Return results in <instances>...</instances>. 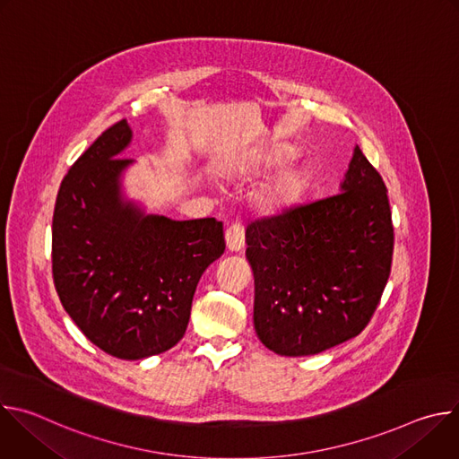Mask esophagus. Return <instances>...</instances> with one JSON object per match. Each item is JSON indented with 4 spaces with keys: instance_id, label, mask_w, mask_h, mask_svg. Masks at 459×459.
<instances>
[{
    "instance_id": "34e87169",
    "label": "esophagus",
    "mask_w": 459,
    "mask_h": 459,
    "mask_svg": "<svg viewBox=\"0 0 459 459\" xmlns=\"http://www.w3.org/2000/svg\"><path fill=\"white\" fill-rule=\"evenodd\" d=\"M225 241H227V248L230 252L241 250L245 247V229L239 223L230 225L225 232Z\"/></svg>"
}]
</instances>
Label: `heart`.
<instances>
[{
  "instance_id": "b5f03b06",
  "label": "heart",
  "mask_w": 459,
  "mask_h": 459,
  "mask_svg": "<svg viewBox=\"0 0 459 459\" xmlns=\"http://www.w3.org/2000/svg\"><path fill=\"white\" fill-rule=\"evenodd\" d=\"M294 154L296 151L289 145L264 147L241 161L230 174L241 181H250L278 166L285 165ZM307 183L308 174L305 169L296 165L282 167L252 192V205L264 216H280L290 211L301 200Z\"/></svg>"
}]
</instances>
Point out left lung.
<instances>
[{
  "instance_id": "obj_1",
  "label": "left lung",
  "mask_w": 459,
  "mask_h": 459,
  "mask_svg": "<svg viewBox=\"0 0 459 459\" xmlns=\"http://www.w3.org/2000/svg\"><path fill=\"white\" fill-rule=\"evenodd\" d=\"M340 190L247 227L254 329L276 354L312 356L358 336L385 290L394 229L383 178L358 145Z\"/></svg>"
}]
</instances>
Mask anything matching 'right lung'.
Masks as SVG:
<instances>
[{"mask_svg":"<svg viewBox=\"0 0 459 459\" xmlns=\"http://www.w3.org/2000/svg\"><path fill=\"white\" fill-rule=\"evenodd\" d=\"M126 119L108 126L63 178L52 218L59 301L103 352L143 359L185 334L205 269L225 252L223 223L176 221L123 200Z\"/></svg>","mask_w":459,"mask_h":459,"instance_id":"obj_1","label":"right lung"}]
</instances>
